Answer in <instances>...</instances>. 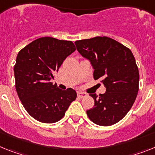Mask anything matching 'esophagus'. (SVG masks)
I'll return each mask as SVG.
<instances>
[{
    "label": "esophagus",
    "instance_id": "34e87169",
    "mask_svg": "<svg viewBox=\"0 0 155 155\" xmlns=\"http://www.w3.org/2000/svg\"><path fill=\"white\" fill-rule=\"evenodd\" d=\"M77 95L80 98H83V97H86L87 96V94L86 93H83V92H78L77 93Z\"/></svg>",
    "mask_w": 155,
    "mask_h": 155
}]
</instances>
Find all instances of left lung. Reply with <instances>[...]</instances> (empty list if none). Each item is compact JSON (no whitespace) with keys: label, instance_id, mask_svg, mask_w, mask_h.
Instances as JSON below:
<instances>
[{"label":"left lung","instance_id":"left-lung-1","mask_svg":"<svg viewBox=\"0 0 155 155\" xmlns=\"http://www.w3.org/2000/svg\"><path fill=\"white\" fill-rule=\"evenodd\" d=\"M76 49L91 61L94 78L100 79L106 92L90 94L94 106L87 110L89 118L102 126L122 119L135 101L139 91V70L132 51L123 44L107 37L76 40Z\"/></svg>","mask_w":155,"mask_h":155}]
</instances>
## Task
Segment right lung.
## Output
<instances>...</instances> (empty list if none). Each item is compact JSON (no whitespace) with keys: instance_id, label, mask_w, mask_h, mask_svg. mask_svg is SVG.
Wrapping results in <instances>:
<instances>
[{"instance_id":"right-lung-1","label":"right lung","mask_w":155,"mask_h":155,"mask_svg":"<svg viewBox=\"0 0 155 155\" xmlns=\"http://www.w3.org/2000/svg\"><path fill=\"white\" fill-rule=\"evenodd\" d=\"M75 51L72 41L45 37L18 52L14 67L16 91L25 109L36 120L58 122L76 100L73 89L62 91L51 82L63 61Z\"/></svg>"}]
</instances>
